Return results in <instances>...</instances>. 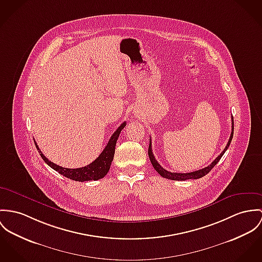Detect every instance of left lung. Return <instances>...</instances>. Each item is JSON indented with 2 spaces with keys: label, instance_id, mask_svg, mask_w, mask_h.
<instances>
[{
  "label": "left lung",
  "instance_id": "left-lung-1",
  "mask_svg": "<svg viewBox=\"0 0 262 262\" xmlns=\"http://www.w3.org/2000/svg\"><path fill=\"white\" fill-rule=\"evenodd\" d=\"M231 124H232V128H231V134H230V138H229V141L227 143L226 147L224 148V150L221 152V154L215 159L214 161L203 169H200V170H197V171H193V172H189V173H175V172H170V171H167L166 169H164L163 167L161 166L157 160L155 159L154 155H153V152H152V144H151V139H150V143H149V148H148V155H149V158H150V161L152 163V165L154 167V169L164 178L167 179H170V180H177V181H185L187 179H199L203 176H205L207 173L210 172V170L213 168V167L218 163V161L221 159V157L223 156V154L225 153V151L227 150V148L229 147L231 140H232V137H233V130H234V123H233V117H231Z\"/></svg>",
  "mask_w": 262,
  "mask_h": 262
}]
</instances>
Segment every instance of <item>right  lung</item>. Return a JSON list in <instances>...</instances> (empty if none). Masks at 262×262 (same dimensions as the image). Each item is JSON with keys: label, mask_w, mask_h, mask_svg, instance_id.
I'll return each mask as SVG.
<instances>
[{"label": "right lung", "mask_w": 262, "mask_h": 262, "mask_svg": "<svg viewBox=\"0 0 262 262\" xmlns=\"http://www.w3.org/2000/svg\"><path fill=\"white\" fill-rule=\"evenodd\" d=\"M126 126V122H123L118 129L113 133V135L111 136L110 140L108 144L106 145L105 149L102 151V153L96 158L95 160L90 163L87 166L82 167V168H76V169H71V168H64V167L59 166L51 161L48 160L44 156V154L41 152V150L39 149L37 143L35 142V145L41 155V157L43 158V160L47 163L49 166L53 168L54 170H56L57 172H59L61 175L75 180V181H90V180H99L101 178H103L109 171L111 163L113 161L114 158V153H115V146L116 142L118 140L120 133L122 131V129Z\"/></svg>", "instance_id": "right-lung-1"}]
</instances>
